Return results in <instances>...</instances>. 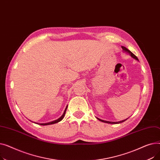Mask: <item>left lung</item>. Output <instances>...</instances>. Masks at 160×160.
Returning a JSON list of instances; mask_svg holds the SVG:
<instances>
[{
    "label": "left lung",
    "instance_id": "left-lung-1",
    "mask_svg": "<svg viewBox=\"0 0 160 160\" xmlns=\"http://www.w3.org/2000/svg\"><path fill=\"white\" fill-rule=\"evenodd\" d=\"M121 47H122V50H124V51H125V52H128V53H129V54L133 58H134V59H136V60H138V58H137V56H136V55H134L130 50H129L128 48H126L125 47H123V46H121ZM97 119H98V120H99V121H102V122H106V123H110V124H119V123H121V122H124V121H125L127 119H124V120H122V121H119V122H111V121H104V120H102V119H98V118H97Z\"/></svg>",
    "mask_w": 160,
    "mask_h": 160
}]
</instances>
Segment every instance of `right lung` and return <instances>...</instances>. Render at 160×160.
Instances as JSON below:
<instances>
[{
	"mask_svg": "<svg viewBox=\"0 0 160 160\" xmlns=\"http://www.w3.org/2000/svg\"><path fill=\"white\" fill-rule=\"evenodd\" d=\"M67 107H66V108H65V111H64L63 115H62L59 119H56V120H55V121H51V122H47V123H38V122H37L36 124H40V125H50V124H55V123H57V122H58L61 121L63 119V117H64V116H65V112H66V110H67Z\"/></svg>",
	"mask_w": 160,
	"mask_h": 160,
	"instance_id": "right-lung-1",
	"label": "right lung"
}]
</instances>
